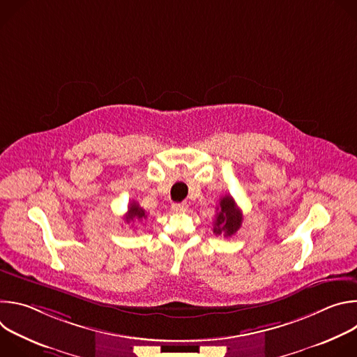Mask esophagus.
Segmentation results:
<instances>
[{
    "label": "esophagus",
    "instance_id": "obj_1",
    "mask_svg": "<svg viewBox=\"0 0 357 357\" xmlns=\"http://www.w3.org/2000/svg\"><path fill=\"white\" fill-rule=\"evenodd\" d=\"M186 209H188V203L186 202L174 203V205H172V211H175V212H185Z\"/></svg>",
    "mask_w": 357,
    "mask_h": 357
}]
</instances>
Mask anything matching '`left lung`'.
I'll return each mask as SVG.
<instances>
[{
    "mask_svg": "<svg viewBox=\"0 0 357 357\" xmlns=\"http://www.w3.org/2000/svg\"><path fill=\"white\" fill-rule=\"evenodd\" d=\"M241 222H243V215H241V211L237 208L234 199L230 195L223 196L219 202L213 233L216 236L223 234L225 237H230L240 229Z\"/></svg>",
    "mask_w": 357,
    "mask_h": 357,
    "instance_id": "left-lung-1",
    "label": "left lung"
}]
</instances>
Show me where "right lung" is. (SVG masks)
I'll use <instances>...</instances> for the list:
<instances>
[{"label": "right lung", "instance_id": "add662e5", "mask_svg": "<svg viewBox=\"0 0 357 357\" xmlns=\"http://www.w3.org/2000/svg\"><path fill=\"white\" fill-rule=\"evenodd\" d=\"M126 222L127 223H130V222H132L134 219H138V220H142V219H146V212L138 205L137 202H131L130 203V206H128V212H127V215H126Z\"/></svg>", "mask_w": 357, "mask_h": 357}]
</instances>
